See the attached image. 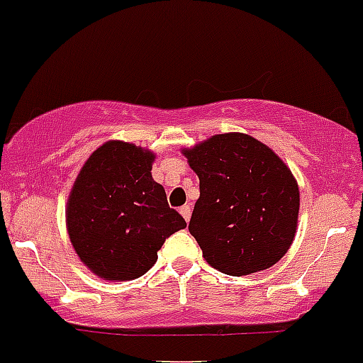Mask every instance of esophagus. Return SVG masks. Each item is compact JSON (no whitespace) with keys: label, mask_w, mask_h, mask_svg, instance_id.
I'll list each match as a JSON object with an SVG mask.
<instances>
[{"label":"esophagus","mask_w":363,"mask_h":363,"mask_svg":"<svg viewBox=\"0 0 363 363\" xmlns=\"http://www.w3.org/2000/svg\"><path fill=\"white\" fill-rule=\"evenodd\" d=\"M179 213H182V216H184V219L185 220H187V223H189V220H191V206H189V205H185V206H182V208H179Z\"/></svg>","instance_id":"obj_1"}]
</instances>
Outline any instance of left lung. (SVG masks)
I'll return each mask as SVG.
<instances>
[{"instance_id":"left-lung-1","label":"left lung","mask_w":363,"mask_h":363,"mask_svg":"<svg viewBox=\"0 0 363 363\" xmlns=\"http://www.w3.org/2000/svg\"><path fill=\"white\" fill-rule=\"evenodd\" d=\"M199 178L189 231L217 271L246 276L272 267L298 230L299 187L269 146L231 132L184 147Z\"/></svg>"}]
</instances>
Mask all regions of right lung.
<instances>
[{"mask_svg":"<svg viewBox=\"0 0 363 363\" xmlns=\"http://www.w3.org/2000/svg\"><path fill=\"white\" fill-rule=\"evenodd\" d=\"M153 162V151L108 140L76 176L65 224L78 258L99 278H139L153 267L165 239L187 226L151 176Z\"/></svg>","mask_w":363,"mask_h":363,"instance_id":"right-lung-1","label":"right lung"}]
</instances>
